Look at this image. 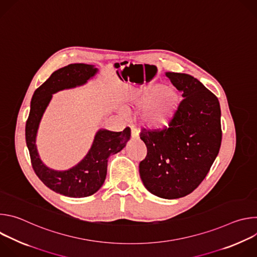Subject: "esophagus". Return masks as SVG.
<instances>
[{"label": "esophagus", "mask_w": 257, "mask_h": 257, "mask_svg": "<svg viewBox=\"0 0 257 257\" xmlns=\"http://www.w3.org/2000/svg\"><path fill=\"white\" fill-rule=\"evenodd\" d=\"M138 136H139V132L137 131V129L134 126H132L131 127V137L133 139H135V138H138Z\"/></svg>", "instance_id": "34e87169"}]
</instances>
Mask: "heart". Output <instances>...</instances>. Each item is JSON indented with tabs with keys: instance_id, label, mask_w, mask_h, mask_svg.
<instances>
[{
	"instance_id": "b5f03b06",
	"label": "heart",
	"mask_w": 257,
	"mask_h": 257,
	"mask_svg": "<svg viewBox=\"0 0 257 257\" xmlns=\"http://www.w3.org/2000/svg\"><path fill=\"white\" fill-rule=\"evenodd\" d=\"M138 107H145L143 120L153 128L167 126L180 104V95L175 88L156 84L142 90L134 100Z\"/></svg>"
}]
</instances>
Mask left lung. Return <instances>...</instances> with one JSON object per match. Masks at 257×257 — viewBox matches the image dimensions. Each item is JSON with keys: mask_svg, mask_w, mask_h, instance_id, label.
<instances>
[{"mask_svg": "<svg viewBox=\"0 0 257 257\" xmlns=\"http://www.w3.org/2000/svg\"><path fill=\"white\" fill-rule=\"evenodd\" d=\"M166 76L184 99L168 126L141 130L148 154L139 174L152 194L175 199L190 194L209 172L222 143L221 107L193 76L175 72Z\"/></svg>", "mask_w": 257, "mask_h": 257, "instance_id": "1", "label": "left lung"}]
</instances>
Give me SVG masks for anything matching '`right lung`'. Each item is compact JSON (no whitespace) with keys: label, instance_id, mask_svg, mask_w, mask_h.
I'll return each instance as SVG.
<instances>
[{"label":"right lung","instance_id":"obj_1","mask_svg":"<svg viewBox=\"0 0 257 257\" xmlns=\"http://www.w3.org/2000/svg\"><path fill=\"white\" fill-rule=\"evenodd\" d=\"M96 71L97 69L92 65L70 64L54 72L51 77L34 91L25 125V139L34 173L47 187L69 197L80 198L94 194L104 182L107 158L123 150L131 135L129 127L121 132L99 130L84 160L68 171L51 170L41 161L36 151L35 136L52 94L85 83Z\"/></svg>","mask_w":257,"mask_h":257}]
</instances>
